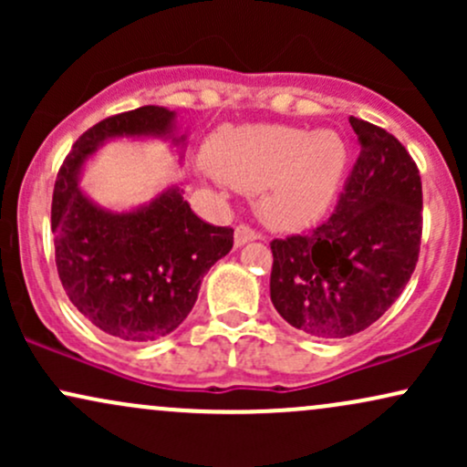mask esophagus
<instances>
[{
  "label": "esophagus",
  "instance_id": "34e87169",
  "mask_svg": "<svg viewBox=\"0 0 467 467\" xmlns=\"http://www.w3.org/2000/svg\"><path fill=\"white\" fill-rule=\"evenodd\" d=\"M259 239V233H254L250 226H245V223H241V226L234 228V245L241 248V245L250 244V241Z\"/></svg>",
  "mask_w": 467,
  "mask_h": 467
}]
</instances>
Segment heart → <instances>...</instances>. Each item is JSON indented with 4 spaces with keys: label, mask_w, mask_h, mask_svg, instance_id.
Segmentation results:
<instances>
[{
    "label": "heart",
    "mask_w": 467,
    "mask_h": 467,
    "mask_svg": "<svg viewBox=\"0 0 467 467\" xmlns=\"http://www.w3.org/2000/svg\"><path fill=\"white\" fill-rule=\"evenodd\" d=\"M213 173L259 191V213L281 228L303 226L331 206L345 180L349 147L334 130L285 125L226 127L208 142Z\"/></svg>",
    "instance_id": "1"
}]
</instances>
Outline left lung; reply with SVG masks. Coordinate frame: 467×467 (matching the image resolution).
<instances>
[{"instance_id":"8db88e82","label":"left lung","mask_w":467,"mask_h":467,"mask_svg":"<svg viewBox=\"0 0 467 467\" xmlns=\"http://www.w3.org/2000/svg\"><path fill=\"white\" fill-rule=\"evenodd\" d=\"M360 144L336 213L275 239L270 298L289 325L323 340L360 334L398 301L420 256L421 180L389 131L349 118Z\"/></svg>"}]
</instances>
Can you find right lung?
<instances>
[{"instance_id": "1", "label": "right lung", "mask_w": 467, "mask_h": 467, "mask_svg": "<svg viewBox=\"0 0 467 467\" xmlns=\"http://www.w3.org/2000/svg\"><path fill=\"white\" fill-rule=\"evenodd\" d=\"M114 140H162L186 151L178 114L147 105L105 118L74 142L52 197L57 270L63 289L89 323L127 342L169 336L184 323L202 278L233 248V228L213 226L191 211L184 191L169 184L130 211L100 206L80 175Z\"/></svg>"}]
</instances>
